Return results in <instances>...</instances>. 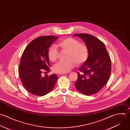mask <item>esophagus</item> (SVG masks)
<instances>
[{
  "instance_id": "esophagus-1",
  "label": "esophagus",
  "mask_w": 130,
  "mask_h": 130,
  "mask_svg": "<svg viewBox=\"0 0 130 130\" xmlns=\"http://www.w3.org/2000/svg\"><path fill=\"white\" fill-rule=\"evenodd\" d=\"M67 73H58V75H63V74H66Z\"/></svg>"
}]
</instances>
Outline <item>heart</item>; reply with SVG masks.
Returning a JSON list of instances; mask_svg holds the SVG:
<instances>
[{"instance_id":"obj_1","label":"heart","mask_w":130,"mask_h":130,"mask_svg":"<svg viewBox=\"0 0 130 130\" xmlns=\"http://www.w3.org/2000/svg\"><path fill=\"white\" fill-rule=\"evenodd\" d=\"M58 45L63 51H67L65 61H59L53 67V71L59 73L69 72L75 65H81L88 58L89 50L83 43L79 42L75 38L67 37L59 41ZM48 59L52 62L57 60L58 52L55 45L51 46L47 52Z\"/></svg>"}]
</instances>
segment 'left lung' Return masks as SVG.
<instances>
[{
  "instance_id": "left-lung-1",
  "label": "left lung",
  "mask_w": 130,
  "mask_h": 130,
  "mask_svg": "<svg viewBox=\"0 0 130 130\" xmlns=\"http://www.w3.org/2000/svg\"><path fill=\"white\" fill-rule=\"evenodd\" d=\"M86 43L89 50L87 61L79 68L76 89L86 95H92L101 90L108 82L111 74L110 56L103 42L95 36L85 33L76 34Z\"/></svg>"
}]
</instances>
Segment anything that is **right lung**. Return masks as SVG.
<instances>
[{
	"label": "right lung",
	"instance_id": "1",
	"mask_svg": "<svg viewBox=\"0 0 130 130\" xmlns=\"http://www.w3.org/2000/svg\"><path fill=\"white\" fill-rule=\"evenodd\" d=\"M58 38L51 35L37 37L30 42L22 55L19 67L20 78L25 89L35 96L48 93L58 79L55 74L41 76L43 72L50 71L48 47Z\"/></svg>",
	"mask_w": 130,
	"mask_h": 130
}]
</instances>
